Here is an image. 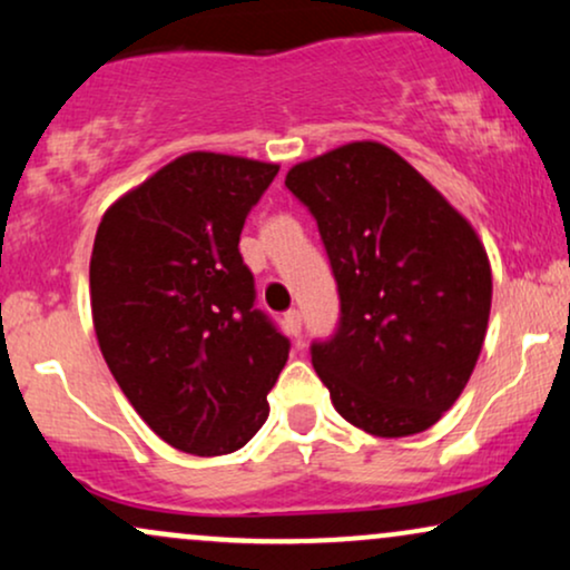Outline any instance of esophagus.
Segmentation results:
<instances>
[{"label":"esophagus","mask_w":570,"mask_h":570,"mask_svg":"<svg viewBox=\"0 0 570 570\" xmlns=\"http://www.w3.org/2000/svg\"><path fill=\"white\" fill-rule=\"evenodd\" d=\"M284 324H286V332H289L292 337H299V332H303V316H299V311H286Z\"/></svg>","instance_id":"obj_1"}]
</instances>
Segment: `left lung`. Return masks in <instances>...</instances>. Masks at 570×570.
<instances>
[{"label":"left lung","instance_id":"obj_1","mask_svg":"<svg viewBox=\"0 0 570 570\" xmlns=\"http://www.w3.org/2000/svg\"><path fill=\"white\" fill-rule=\"evenodd\" d=\"M286 187L316 219L337 281V332L311 345L332 404L372 436L421 434L453 407L485 343V246L385 144L297 163Z\"/></svg>","mask_w":570,"mask_h":570}]
</instances>
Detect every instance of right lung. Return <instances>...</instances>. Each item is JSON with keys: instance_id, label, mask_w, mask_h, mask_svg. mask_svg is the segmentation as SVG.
<instances>
[{"instance_id": "1", "label": "right lung", "mask_w": 570, "mask_h": 570, "mask_svg": "<svg viewBox=\"0 0 570 570\" xmlns=\"http://www.w3.org/2000/svg\"><path fill=\"white\" fill-rule=\"evenodd\" d=\"M276 174V163L187 153L115 200L96 230L98 348L144 423L181 453L244 448L289 358L238 252Z\"/></svg>"}]
</instances>
